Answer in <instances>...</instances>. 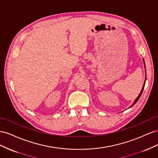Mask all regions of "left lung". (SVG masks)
<instances>
[{"mask_svg":"<svg viewBox=\"0 0 158 158\" xmlns=\"http://www.w3.org/2000/svg\"><path fill=\"white\" fill-rule=\"evenodd\" d=\"M144 65H145V63H144ZM145 82H146V80H145ZM144 85H145V82H144V85H143V87H142V90H141V92H140V94H139V95H138V96L137 97V98L135 99V101L134 102V103H133V104L132 105V106L130 107H132L134 105H135L137 102H138V100L139 99V98H140V96H141V95H142V92H143V89H144Z\"/></svg>","mask_w":158,"mask_h":158,"instance_id":"8db88e82","label":"left lung"}]
</instances>
